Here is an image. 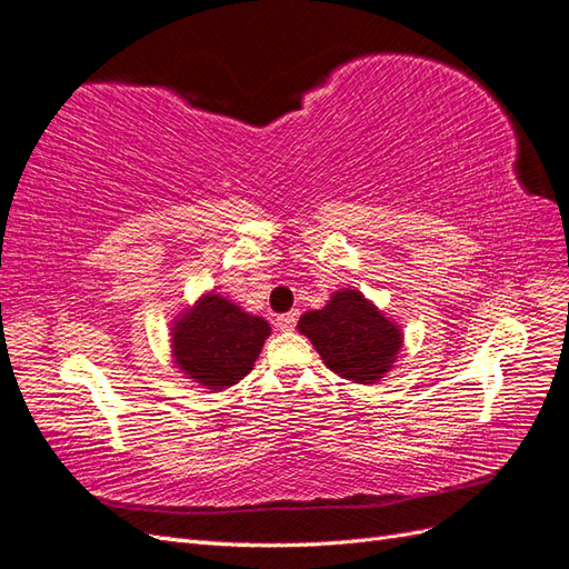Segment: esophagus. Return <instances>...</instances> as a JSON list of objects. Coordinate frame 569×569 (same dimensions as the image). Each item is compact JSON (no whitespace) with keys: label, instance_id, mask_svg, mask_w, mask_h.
<instances>
[{"label":"esophagus","instance_id":"34e87169","mask_svg":"<svg viewBox=\"0 0 569 569\" xmlns=\"http://www.w3.org/2000/svg\"><path fill=\"white\" fill-rule=\"evenodd\" d=\"M297 319H299V311H287V315L277 317V329L292 331L297 327Z\"/></svg>","mask_w":569,"mask_h":569}]
</instances>
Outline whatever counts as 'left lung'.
<instances>
[{
  "mask_svg": "<svg viewBox=\"0 0 569 569\" xmlns=\"http://www.w3.org/2000/svg\"><path fill=\"white\" fill-rule=\"evenodd\" d=\"M297 327L327 368L356 382L382 378L402 346L396 323L382 317L356 289L336 292L323 309L307 311Z\"/></svg>",
  "mask_w": 569,
  "mask_h": 569,
  "instance_id": "8db88e82",
  "label": "left lung"
}]
</instances>
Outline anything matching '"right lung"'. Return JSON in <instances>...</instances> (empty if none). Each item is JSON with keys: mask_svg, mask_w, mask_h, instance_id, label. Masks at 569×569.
Masks as SVG:
<instances>
[{"mask_svg": "<svg viewBox=\"0 0 569 569\" xmlns=\"http://www.w3.org/2000/svg\"><path fill=\"white\" fill-rule=\"evenodd\" d=\"M268 336V321L208 295L173 327V358L189 378L220 390L250 373Z\"/></svg>", "mask_w": 569, "mask_h": 569, "instance_id": "1", "label": "right lung"}]
</instances>
